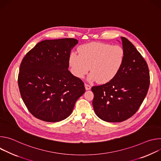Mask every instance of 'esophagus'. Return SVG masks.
<instances>
[{
	"label": "esophagus",
	"mask_w": 161,
	"mask_h": 161,
	"mask_svg": "<svg viewBox=\"0 0 161 161\" xmlns=\"http://www.w3.org/2000/svg\"><path fill=\"white\" fill-rule=\"evenodd\" d=\"M85 89H86V90H90V89L91 88V86L89 85H88V84H86V83L85 84Z\"/></svg>",
	"instance_id": "esophagus-1"
}]
</instances>
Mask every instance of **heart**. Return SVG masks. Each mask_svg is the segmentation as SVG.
<instances>
[{"mask_svg": "<svg viewBox=\"0 0 161 161\" xmlns=\"http://www.w3.org/2000/svg\"><path fill=\"white\" fill-rule=\"evenodd\" d=\"M78 55L72 52L69 57L71 72L78 78H83L89 71L90 81L97 80L106 83L118 75L123 65L125 52L119 45L102 42L82 44L78 49Z\"/></svg>", "mask_w": 161, "mask_h": 161, "instance_id": "heart-1", "label": "heart"}]
</instances>
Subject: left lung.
I'll return each instance as SVG.
<instances>
[{
    "instance_id": "1",
    "label": "left lung",
    "mask_w": 161,
    "mask_h": 161,
    "mask_svg": "<svg viewBox=\"0 0 161 161\" xmlns=\"http://www.w3.org/2000/svg\"><path fill=\"white\" fill-rule=\"evenodd\" d=\"M125 58L118 75L111 81L91 90L97 116L108 122H120L137 112L144 101L150 85L147 62L132 43L121 37Z\"/></svg>"
}]
</instances>
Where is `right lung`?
Here are the masks:
<instances>
[{
  "label": "right lung",
  "mask_w": 161,
  "mask_h": 161,
  "mask_svg": "<svg viewBox=\"0 0 161 161\" xmlns=\"http://www.w3.org/2000/svg\"><path fill=\"white\" fill-rule=\"evenodd\" d=\"M78 40L38 42L23 58L18 78L21 98L36 118L57 122L71 114L85 92L83 81L68 70L69 57Z\"/></svg>",
  "instance_id": "right-lung-1"
}]
</instances>
